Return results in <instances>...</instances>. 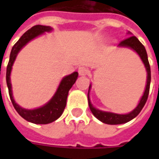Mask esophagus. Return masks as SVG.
Returning a JSON list of instances; mask_svg holds the SVG:
<instances>
[{
	"label": "esophagus",
	"mask_w": 159,
	"mask_h": 159,
	"mask_svg": "<svg viewBox=\"0 0 159 159\" xmlns=\"http://www.w3.org/2000/svg\"><path fill=\"white\" fill-rule=\"evenodd\" d=\"M78 73H79L80 76H85L89 73V69L86 66H80L78 68Z\"/></svg>",
	"instance_id": "esophagus-1"
}]
</instances>
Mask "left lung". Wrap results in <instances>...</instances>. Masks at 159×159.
I'll use <instances>...</instances> for the list:
<instances>
[{
  "label": "left lung",
  "mask_w": 159,
  "mask_h": 159,
  "mask_svg": "<svg viewBox=\"0 0 159 159\" xmlns=\"http://www.w3.org/2000/svg\"><path fill=\"white\" fill-rule=\"evenodd\" d=\"M129 36L127 38L123 39L122 42L119 43V46L121 47H128L130 48L134 49L135 52L140 55V59H142L144 65L147 68V87H146V90L144 92L143 96L141 97L140 101L137 107L129 114H124V115H120V114L111 113V112H106V111H102L95 109L94 107L92 106V104L90 102L89 97V93H88V99H89V106L92 113L94 115V117L98 118V119L103 122L107 124H121V123H125L129 122L130 120L136 117L138 114L140 113V111L142 110V108L145 106V104L147 102V98H148V94H149V90H150V83H151V68L150 65H149V61H148V58H147V53L146 51V48L143 46V44L138 40L136 36H131L132 33L128 32ZM90 89V86H89Z\"/></svg>",
  "instance_id": "left-lung-1"
}]
</instances>
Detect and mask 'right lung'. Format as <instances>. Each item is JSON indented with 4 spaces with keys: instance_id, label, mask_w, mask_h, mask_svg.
I'll return each mask as SVG.
<instances>
[{
    "instance_id": "add662e5",
    "label": "right lung",
    "mask_w": 159,
    "mask_h": 159,
    "mask_svg": "<svg viewBox=\"0 0 159 159\" xmlns=\"http://www.w3.org/2000/svg\"><path fill=\"white\" fill-rule=\"evenodd\" d=\"M51 30L52 28L49 26L39 25L33 26L32 28L28 30L12 47V51L10 53V59L7 66L6 79H7V84L8 88L9 96L12 101V106L15 108L17 112L23 118H25L30 123H36V124H47V123H52L62 115L63 111L66 108V100H67L69 90L75 83L78 76V73L76 71L69 76L64 77L59 84V89L54 94V96L52 97V100H50L48 103L46 104L45 106H43L42 107H40L35 110H26L15 103V101L12 98V87L10 83V73L12 70V64L16 59V56L19 52V50L22 48L27 42H29L30 40L34 39L35 37L45 31H50Z\"/></svg>"
}]
</instances>
